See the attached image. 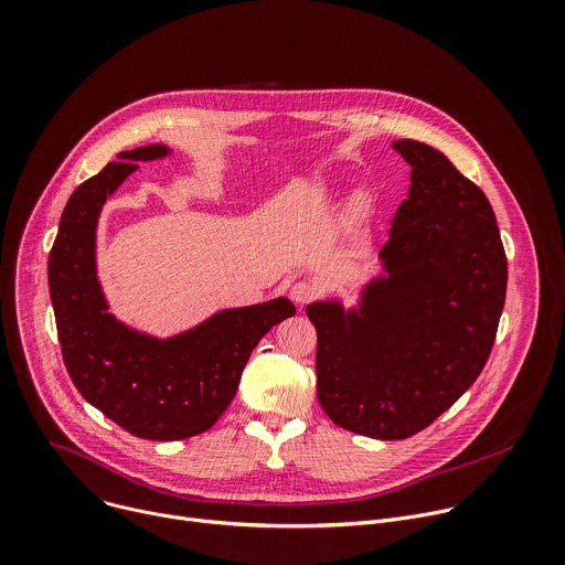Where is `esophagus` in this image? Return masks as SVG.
I'll list each match as a JSON object with an SVG mask.
<instances>
[{
  "mask_svg": "<svg viewBox=\"0 0 565 565\" xmlns=\"http://www.w3.org/2000/svg\"><path fill=\"white\" fill-rule=\"evenodd\" d=\"M315 295H317V288L310 281H295L290 286V297L297 306H306L310 299H315Z\"/></svg>",
  "mask_w": 565,
  "mask_h": 565,
  "instance_id": "obj_1",
  "label": "esophagus"
}]
</instances>
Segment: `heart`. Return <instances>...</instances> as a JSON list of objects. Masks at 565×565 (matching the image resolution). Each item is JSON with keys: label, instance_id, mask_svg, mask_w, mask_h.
Wrapping results in <instances>:
<instances>
[{"label": "heart", "instance_id": "obj_1", "mask_svg": "<svg viewBox=\"0 0 565 565\" xmlns=\"http://www.w3.org/2000/svg\"><path fill=\"white\" fill-rule=\"evenodd\" d=\"M351 214L358 218V216H362L364 214V199L362 196H358V199H353V203H351Z\"/></svg>", "mask_w": 565, "mask_h": 565}]
</instances>
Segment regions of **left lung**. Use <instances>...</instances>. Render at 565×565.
I'll use <instances>...</instances> for the list:
<instances>
[{"label":"left lung","mask_w":565,"mask_h":565,"mask_svg":"<svg viewBox=\"0 0 565 565\" xmlns=\"http://www.w3.org/2000/svg\"><path fill=\"white\" fill-rule=\"evenodd\" d=\"M412 166L391 218L382 273L355 306L317 299V399L360 436L402 440L429 427L486 366L505 303L508 262L488 196L451 160L395 140Z\"/></svg>","instance_id":"left-lung-1"}]
</instances>
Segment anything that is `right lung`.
Masks as SVG:
<instances>
[{"mask_svg":"<svg viewBox=\"0 0 565 565\" xmlns=\"http://www.w3.org/2000/svg\"><path fill=\"white\" fill-rule=\"evenodd\" d=\"M172 156L163 142L120 151L116 163L79 185L60 218L49 255V290L64 366L83 397L145 440L207 431L230 407L259 340L295 315L288 297L223 308L172 338L127 327L109 312L96 266L105 201L138 170Z\"/></svg>","mask_w":565,"mask_h":565,"instance_id":"right-lung-1","label":"right lung"}]
</instances>
